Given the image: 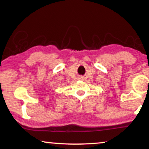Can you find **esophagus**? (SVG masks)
<instances>
[{
    "instance_id": "1",
    "label": "esophagus",
    "mask_w": 149,
    "mask_h": 149,
    "mask_svg": "<svg viewBox=\"0 0 149 149\" xmlns=\"http://www.w3.org/2000/svg\"><path fill=\"white\" fill-rule=\"evenodd\" d=\"M80 79H81V78H80Z\"/></svg>"
}]
</instances>
